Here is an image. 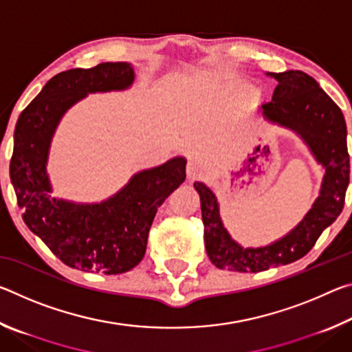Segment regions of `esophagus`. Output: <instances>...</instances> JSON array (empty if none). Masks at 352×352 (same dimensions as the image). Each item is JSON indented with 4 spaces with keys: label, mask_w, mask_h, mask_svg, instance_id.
<instances>
[{
    "label": "esophagus",
    "mask_w": 352,
    "mask_h": 352,
    "mask_svg": "<svg viewBox=\"0 0 352 352\" xmlns=\"http://www.w3.org/2000/svg\"><path fill=\"white\" fill-rule=\"evenodd\" d=\"M204 174V168H201V163L197 160H190L186 166V175L189 180H197Z\"/></svg>",
    "instance_id": "1"
}]
</instances>
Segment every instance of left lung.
<instances>
[{
    "instance_id": "8db88e82",
    "label": "left lung",
    "mask_w": 352,
    "mask_h": 352,
    "mask_svg": "<svg viewBox=\"0 0 352 352\" xmlns=\"http://www.w3.org/2000/svg\"><path fill=\"white\" fill-rule=\"evenodd\" d=\"M269 76L275 77L278 87L270 102L262 105V115L272 122L295 130L311 147L326 170L321 192L302 222L281 241L269 247L242 248L223 228L212 190L204 183H194L201 201L206 253L217 269L256 273L301 259L311 252L324 228L340 216L344 205L349 155L342 110L314 77L300 69Z\"/></svg>"
}]
</instances>
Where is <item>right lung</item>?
<instances>
[{
    "label": "right lung",
    "instance_id": "obj_1",
    "mask_svg": "<svg viewBox=\"0 0 352 352\" xmlns=\"http://www.w3.org/2000/svg\"><path fill=\"white\" fill-rule=\"evenodd\" d=\"M133 79L126 62L63 71L16 121L10 178L23 220L63 264L82 272L118 275L138 265L157 210L186 178V160L178 157L136 174L121 192L99 205L51 197L47 148L63 113L87 93L124 90Z\"/></svg>",
    "mask_w": 352,
    "mask_h": 352
}]
</instances>
